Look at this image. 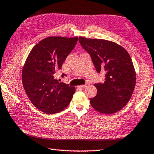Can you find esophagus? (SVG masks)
<instances>
[{
	"label": "esophagus",
	"mask_w": 154,
	"mask_h": 154,
	"mask_svg": "<svg viewBox=\"0 0 154 154\" xmlns=\"http://www.w3.org/2000/svg\"><path fill=\"white\" fill-rule=\"evenodd\" d=\"M89 83H85V85H80L79 88H88V87H89Z\"/></svg>",
	"instance_id": "esophagus-1"
}]
</instances>
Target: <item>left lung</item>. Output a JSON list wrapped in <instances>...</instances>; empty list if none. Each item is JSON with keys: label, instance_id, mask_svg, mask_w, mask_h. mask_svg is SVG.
Listing matches in <instances>:
<instances>
[{"label": "left lung", "instance_id": "1", "mask_svg": "<svg viewBox=\"0 0 154 154\" xmlns=\"http://www.w3.org/2000/svg\"><path fill=\"white\" fill-rule=\"evenodd\" d=\"M79 42L91 58L96 71L105 72L104 83L94 84L97 93L90 104L100 113H116L127 105L133 93L136 72L130 55L113 42L79 37Z\"/></svg>", "mask_w": 154, "mask_h": 154}]
</instances>
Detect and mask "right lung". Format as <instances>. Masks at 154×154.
I'll use <instances>...</instances> for the list:
<instances>
[{"label":"right lung","instance_id":"add662e5","mask_svg":"<svg viewBox=\"0 0 154 154\" xmlns=\"http://www.w3.org/2000/svg\"><path fill=\"white\" fill-rule=\"evenodd\" d=\"M78 38L48 37L39 42L27 57L22 71V83L31 102L46 114L60 112L67 107L75 87L55 78ZM65 76L63 73L62 77Z\"/></svg>","mask_w":154,"mask_h":154}]
</instances>
